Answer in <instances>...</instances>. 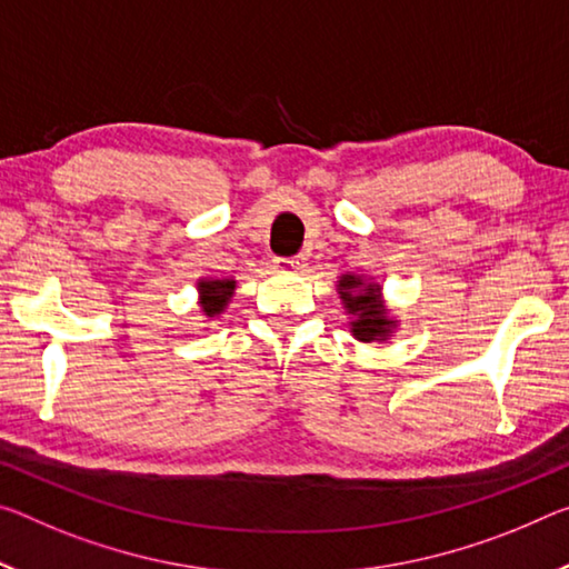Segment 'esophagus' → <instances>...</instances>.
Masks as SVG:
<instances>
[{"instance_id": "obj_1", "label": "esophagus", "mask_w": 569, "mask_h": 569, "mask_svg": "<svg viewBox=\"0 0 569 569\" xmlns=\"http://www.w3.org/2000/svg\"><path fill=\"white\" fill-rule=\"evenodd\" d=\"M276 268L281 270V273H301L306 268V256H293V258H276L273 260Z\"/></svg>"}]
</instances>
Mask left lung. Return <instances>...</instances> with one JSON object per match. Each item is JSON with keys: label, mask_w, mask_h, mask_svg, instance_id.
I'll return each instance as SVG.
<instances>
[{"label": "left lung", "mask_w": 569, "mask_h": 569, "mask_svg": "<svg viewBox=\"0 0 569 569\" xmlns=\"http://www.w3.org/2000/svg\"><path fill=\"white\" fill-rule=\"evenodd\" d=\"M339 299L345 303V311L351 317L349 331L357 341H387L398 329V319L390 317L382 301V286L372 278L345 273L337 281Z\"/></svg>", "instance_id": "1"}]
</instances>
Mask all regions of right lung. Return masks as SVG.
I'll return each mask as SVG.
<instances>
[{
	"label": "right lung",
	"mask_w": 569,
	"mask_h": 569,
	"mask_svg": "<svg viewBox=\"0 0 569 569\" xmlns=\"http://www.w3.org/2000/svg\"><path fill=\"white\" fill-rule=\"evenodd\" d=\"M236 278H200L197 281V293H200V309L204 319H214L228 309V303L236 293Z\"/></svg>",
	"instance_id": "add662e5"
}]
</instances>
